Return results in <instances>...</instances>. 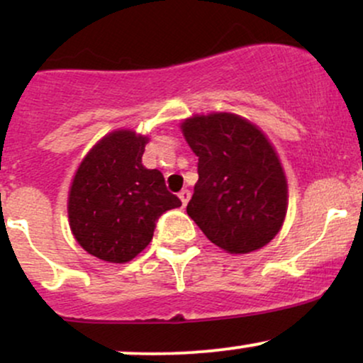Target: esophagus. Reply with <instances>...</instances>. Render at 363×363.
Returning <instances> with one entry per match:
<instances>
[{
	"mask_svg": "<svg viewBox=\"0 0 363 363\" xmlns=\"http://www.w3.org/2000/svg\"><path fill=\"white\" fill-rule=\"evenodd\" d=\"M179 198H181V201H182V205H187V201H189V198H191V193H189V189H182L181 193H179Z\"/></svg>",
	"mask_w": 363,
	"mask_h": 363,
	"instance_id": "esophagus-1",
	"label": "esophagus"
}]
</instances>
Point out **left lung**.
<instances>
[{
  "mask_svg": "<svg viewBox=\"0 0 363 363\" xmlns=\"http://www.w3.org/2000/svg\"><path fill=\"white\" fill-rule=\"evenodd\" d=\"M182 133L198 157L187 215L230 254L261 249L280 232L289 205L286 179L268 138L228 112L193 116Z\"/></svg>",
  "mask_w": 363,
  "mask_h": 363,
  "instance_id": "obj_1",
  "label": "left lung"
}]
</instances>
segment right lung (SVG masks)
<instances>
[{
  "label": "right lung",
  "instance_id": "right-lung-1",
  "mask_svg": "<svg viewBox=\"0 0 363 363\" xmlns=\"http://www.w3.org/2000/svg\"><path fill=\"white\" fill-rule=\"evenodd\" d=\"M147 141L129 129L111 133L73 177L69 227L77 242L102 261H131L150 244L157 220L182 205L160 170L141 164Z\"/></svg>",
  "mask_w": 363,
  "mask_h": 363
}]
</instances>
